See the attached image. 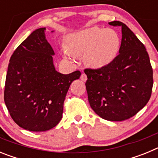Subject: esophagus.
I'll return each instance as SVG.
<instances>
[{
	"label": "esophagus",
	"instance_id": "esophagus-1",
	"mask_svg": "<svg viewBox=\"0 0 158 158\" xmlns=\"http://www.w3.org/2000/svg\"><path fill=\"white\" fill-rule=\"evenodd\" d=\"M81 81H87V76H86L85 73H82L81 76Z\"/></svg>",
	"mask_w": 158,
	"mask_h": 158
}]
</instances>
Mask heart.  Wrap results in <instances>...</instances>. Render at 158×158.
<instances>
[{
	"instance_id": "heart-1",
	"label": "heart",
	"mask_w": 158,
	"mask_h": 158,
	"mask_svg": "<svg viewBox=\"0 0 158 158\" xmlns=\"http://www.w3.org/2000/svg\"><path fill=\"white\" fill-rule=\"evenodd\" d=\"M61 54L65 59L76 62V56L83 55L86 65L98 69L115 59L120 47V38L115 31L92 27L68 35Z\"/></svg>"
}]
</instances>
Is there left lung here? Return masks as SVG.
Masks as SVG:
<instances>
[{
	"mask_svg": "<svg viewBox=\"0 0 158 158\" xmlns=\"http://www.w3.org/2000/svg\"><path fill=\"white\" fill-rule=\"evenodd\" d=\"M122 28L118 53L110 64L100 69H85L89 104L102 118L123 121L146 105L153 88V69L145 46L120 21L109 23Z\"/></svg>",
	"mask_w": 158,
	"mask_h": 158,
	"instance_id": "left-lung-1",
	"label": "left lung"
}]
</instances>
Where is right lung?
<instances>
[{
  "instance_id": "1",
  "label": "right lung",
  "mask_w": 158,
  "mask_h": 158,
  "mask_svg": "<svg viewBox=\"0 0 158 158\" xmlns=\"http://www.w3.org/2000/svg\"><path fill=\"white\" fill-rule=\"evenodd\" d=\"M45 31L46 27L36 29L14 51L4 93L14 122L37 132L48 131L60 122L69 86L81 77L79 70L69 74L56 71L54 50L46 40Z\"/></svg>"
}]
</instances>
